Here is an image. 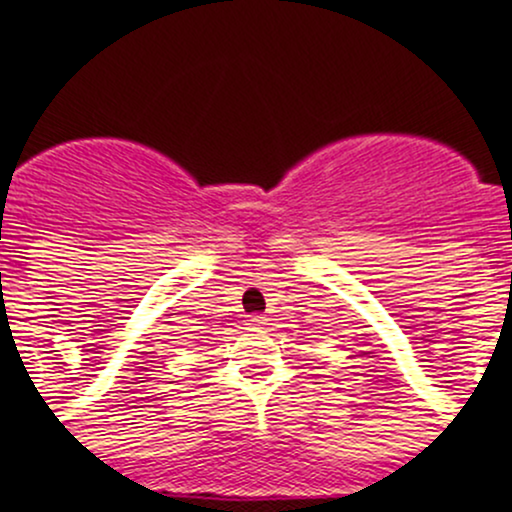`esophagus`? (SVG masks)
Masks as SVG:
<instances>
[{
    "instance_id": "obj_1",
    "label": "esophagus",
    "mask_w": 512,
    "mask_h": 512,
    "mask_svg": "<svg viewBox=\"0 0 512 512\" xmlns=\"http://www.w3.org/2000/svg\"><path fill=\"white\" fill-rule=\"evenodd\" d=\"M265 322L267 319L262 317V314H250V317H247V327H252V329H260Z\"/></svg>"
}]
</instances>
